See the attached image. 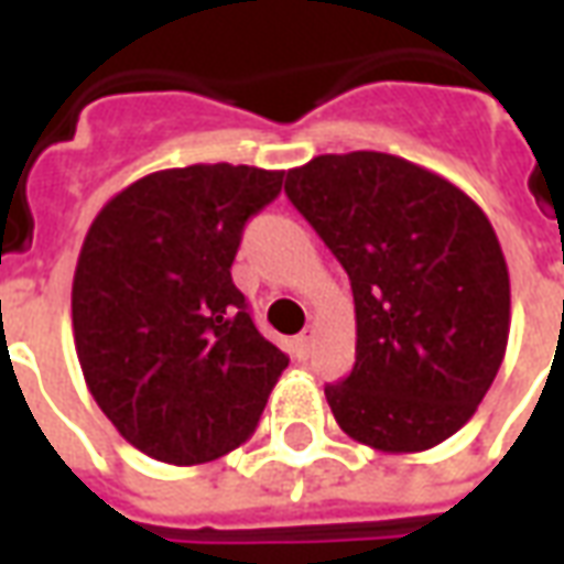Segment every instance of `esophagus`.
<instances>
[{
  "label": "esophagus",
  "mask_w": 564,
  "mask_h": 564,
  "mask_svg": "<svg viewBox=\"0 0 564 564\" xmlns=\"http://www.w3.org/2000/svg\"><path fill=\"white\" fill-rule=\"evenodd\" d=\"M314 337H316L314 328H304L302 335H299V349H302V352H307V349L314 346Z\"/></svg>",
  "instance_id": "34e87169"
}]
</instances>
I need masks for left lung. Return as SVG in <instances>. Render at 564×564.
<instances>
[{"label":"left lung","mask_w":564,"mask_h":564,"mask_svg":"<svg viewBox=\"0 0 564 564\" xmlns=\"http://www.w3.org/2000/svg\"><path fill=\"white\" fill-rule=\"evenodd\" d=\"M283 191L352 286L356 365L325 386L340 431L388 454L454 436L508 346L511 283L487 215L386 152L319 154Z\"/></svg>","instance_id":"left-lung-1"}]
</instances>
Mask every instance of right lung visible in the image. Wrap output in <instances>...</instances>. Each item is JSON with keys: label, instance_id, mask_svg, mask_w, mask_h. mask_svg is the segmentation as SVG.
<instances>
[{"label": "right lung", "instance_id": "add662e5", "mask_svg": "<svg viewBox=\"0 0 564 564\" xmlns=\"http://www.w3.org/2000/svg\"><path fill=\"white\" fill-rule=\"evenodd\" d=\"M283 173L194 164L137 178L91 220L70 290L91 398L133 448L218 460L257 431L290 365L232 283L241 232Z\"/></svg>", "mask_w": 564, "mask_h": 564}]
</instances>
